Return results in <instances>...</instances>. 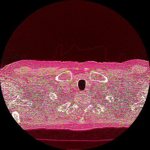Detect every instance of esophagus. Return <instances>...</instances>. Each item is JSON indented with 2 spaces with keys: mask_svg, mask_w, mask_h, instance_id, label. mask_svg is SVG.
Listing matches in <instances>:
<instances>
[{
  "mask_svg": "<svg viewBox=\"0 0 150 150\" xmlns=\"http://www.w3.org/2000/svg\"><path fill=\"white\" fill-rule=\"evenodd\" d=\"M82 93H85V92H82Z\"/></svg>",
  "mask_w": 150,
  "mask_h": 150,
  "instance_id": "1",
  "label": "esophagus"
}]
</instances>
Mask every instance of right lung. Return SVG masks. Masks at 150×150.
<instances>
[{
  "label": "right lung",
  "instance_id": "obj_1",
  "mask_svg": "<svg viewBox=\"0 0 150 150\" xmlns=\"http://www.w3.org/2000/svg\"><path fill=\"white\" fill-rule=\"evenodd\" d=\"M64 97V96H62V97ZM65 97H66V96H65Z\"/></svg>",
  "mask_w": 150,
  "mask_h": 150
}]
</instances>
